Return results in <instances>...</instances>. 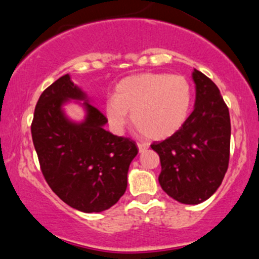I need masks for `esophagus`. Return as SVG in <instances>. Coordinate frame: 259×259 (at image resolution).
Masks as SVG:
<instances>
[{"instance_id": "34e87169", "label": "esophagus", "mask_w": 259, "mask_h": 259, "mask_svg": "<svg viewBox=\"0 0 259 259\" xmlns=\"http://www.w3.org/2000/svg\"><path fill=\"white\" fill-rule=\"evenodd\" d=\"M138 147H139L140 152H144V151H146L148 148V145L144 144V142H138Z\"/></svg>"}]
</instances>
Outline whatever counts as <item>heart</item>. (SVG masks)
<instances>
[{
  "instance_id": "b5f03b06",
  "label": "heart",
  "mask_w": 259,
  "mask_h": 259,
  "mask_svg": "<svg viewBox=\"0 0 259 259\" xmlns=\"http://www.w3.org/2000/svg\"><path fill=\"white\" fill-rule=\"evenodd\" d=\"M192 88L183 75L145 73L127 76L105 103L109 125L120 133L132 113L135 126L148 139L162 140L178 133L191 112Z\"/></svg>"
}]
</instances>
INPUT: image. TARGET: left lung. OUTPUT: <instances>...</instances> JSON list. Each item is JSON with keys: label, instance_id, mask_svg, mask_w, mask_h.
Segmentation results:
<instances>
[{"label": "left lung", "instance_id": "1", "mask_svg": "<svg viewBox=\"0 0 259 259\" xmlns=\"http://www.w3.org/2000/svg\"><path fill=\"white\" fill-rule=\"evenodd\" d=\"M192 79L195 109L186 123L170 138L151 145L160 159V186L185 204H198L214 194L230 156V115L221 91L200 70H194Z\"/></svg>", "mask_w": 259, "mask_h": 259}]
</instances>
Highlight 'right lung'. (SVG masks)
Masks as SVG:
<instances>
[{"label": "right lung", "mask_w": 259, "mask_h": 259, "mask_svg": "<svg viewBox=\"0 0 259 259\" xmlns=\"http://www.w3.org/2000/svg\"><path fill=\"white\" fill-rule=\"evenodd\" d=\"M86 96L68 74L41 94L31 136L45 180L68 206L85 213L102 212L117 203L127 186L129 165L138 154L133 140L103 129L107 118L85 101L86 118L68 119L62 105Z\"/></svg>", "instance_id": "add662e5"}]
</instances>
